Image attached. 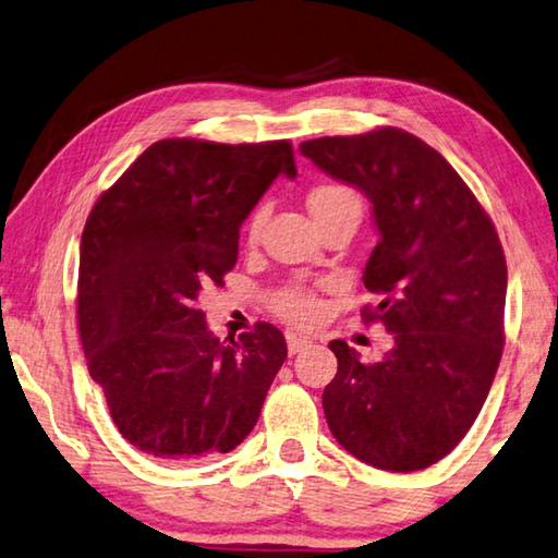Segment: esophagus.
Wrapping results in <instances>:
<instances>
[{"instance_id": "34e87169", "label": "esophagus", "mask_w": 558, "mask_h": 558, "mask_svg": "<svg viewBox=\"0 0 558 558\" xmlns=\"http://www.w3.org/2000/svg\"><path fill=\"white\" fill-rule=\"evenodd\" d=\"M310 339L307 337H295V333H288V351L290 353H300V351H305L307 347H310Z\"/></svg>"}]
</instances>
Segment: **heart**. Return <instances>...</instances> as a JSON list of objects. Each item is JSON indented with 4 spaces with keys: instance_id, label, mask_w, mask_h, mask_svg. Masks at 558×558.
I'll return each mask as SVG.
<instances>
[{
    "instance_id": "heart-1",
    "label": "heart",
    "mask_w": 558,
    "mask_h": 558,
    "mask_svg": "<svg viewBox=\"0 0 558 558\" xmlns=\"http://www.w3.org/2000/svg\"><path fill=\"white\" fill-rule=\"evenodd\" d=\"M307 207L319 225V221L329 219L331 215H337V211L361 209V199L356 192L347 185H341V182H319V185H314L310 190ZM263 221H266V207L253 209V215L248 217V225H246L248 241L258 239ZM272 310H276L280 317L288 319L290 324L307 327V324H314L322 317L324 305L314 290L305 286H290L276 292V298H272Z\"/></svg>"
}]
</instances>
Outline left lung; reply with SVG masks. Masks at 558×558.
Wrapping results in <instances>:
<instances>
[{
	"instance_id": "obj_1",
	"label": "left lung",
	"mask_w": 558,
	"mask_h": 558,
	"mask_svg": "<svg viewBox=\"0 0 558 558\" xmlns=\"http://www.w3.org/2000/svg\"><path fill=\"white\" fill-rule=\"evenodd\" d=\"M300 154L371 199L380 239L363 286L383 302L363 317L395 341L376 363L329 343L339 371L322 392L324 417L363 463L422 471L465 437L498 371L508 292L498 231L447 158L402 129L312 138Z\"/></svg>"
}]
</instances>
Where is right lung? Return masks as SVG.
I'll return each instance as SVG.
<instances>
[{
  "instance_id": "add662e5",
  "label": "right lung",
  "mask_w": 558,
  "mask_h": 558,
  "mask_svg": "<svg viewBox=\"0 0 558 558\" xmlns=\"http://www.w3.org/2000/svg\"><path fill=\"white\" fill-rule=\"evenodd\" d=\"M280 173L298 175L290 141L163 138L89 211L80 341L111 420L138 451L192 463L229 453L256 427L286 337L258 322L219 341L197 295L236 266L239 227Z\"/></svg>"
}]
</instances>
